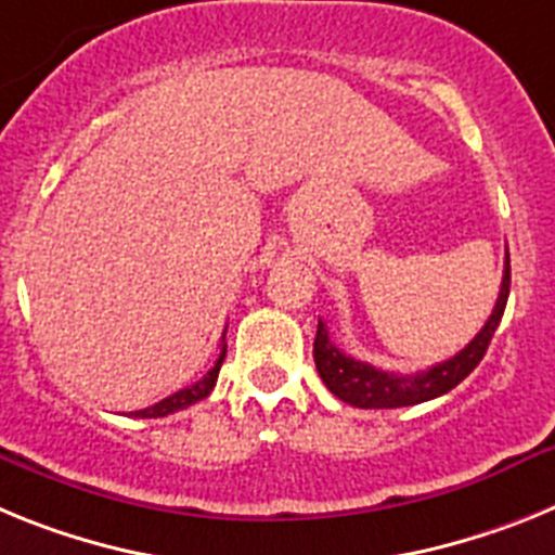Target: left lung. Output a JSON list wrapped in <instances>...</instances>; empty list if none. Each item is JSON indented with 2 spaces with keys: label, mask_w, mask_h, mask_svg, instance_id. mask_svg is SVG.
Returning <instances> with one entry per match:
<instances>
[{
  "label": "left lung",
  "mask_w": 555,
  "mask_h": 555,
  "mask_svg": "<svg viewBox=\"0 0 555 555\" xmlns=\"http://www.w3.org/2000/svg\"><path fill=\"white\" fill-rule=\"evenodd\" d=\"M511 287V259L505 254V271L503 284H500L498 305L491 310L489 321L483 330L472 337L464 349L457 351L455 358L444 360V363L433 365L427 371H418L413 377H402V374H391V371L374 369L369 363L349 358L346 351L337 349L330 340L324 321H318V335L312 344V358H315V369L324 379V385L335 393L337 399L354 404V408H365V411H385V408H408V404L427 402L441 393L452 391L461 379H466L472 371L478 369L483 360L486 349H489L494 330L500 326V318L505 312V301H508Z\"/></svg>",
  "instance_id": "1"
}]
</instances>
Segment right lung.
I'll return each instance as SVG.
<instances>
[{
  "label": "right lung",
  "mask_w": 555,
  "mask_h": 555,
  "mask_svg": "<svg viewBox=\"0 0 555 555\" xmlns=\"http://www.w3.org/2000/svg\"><path fill=\"white\" fill-rule=\"evenodd\" d=\"M223 360H225V344L220 346V358L215 360V365H211L209 371H206L204 379H197V383L186 385V388L176 391V393H172V397L162 399V402L151 404V408H144V411L131 413V416L162 418V416H170V413H176V411H184V408H190V404H195V402H201V399H206L211 393V388H215V383H218V374H220V365H223Z\"/></svg>",
  "instance_id": "right-lung-1"
}]
</instances>
